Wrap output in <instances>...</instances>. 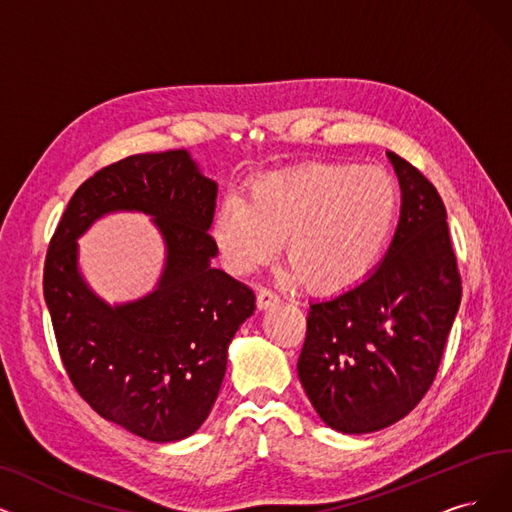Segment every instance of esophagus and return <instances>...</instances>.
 <instances>
[{
  "mask_svg": "<svg viewBox=\"0 0 512 512\" xmlns=\"http://www.w3.org/2000/svg\"><path fill=\"white\" fill-rule=\"evenodd\" d=\"M281 298L277 292L269 290V288H258V296H256V302H258V309H269V306L277 304Z\"/></svg>",
  "mask_w": 512,
  "mask_h": 512,
  "instance_id": "1",
  "label": "esophagus"
}]
</instances>
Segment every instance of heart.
<instances>
[{"label": "heart", "mask_w": 512, "mask_h": 512, "mask_svg": "<svg viewBox=\"0 0 512 512\" xmlns=\"http://www.w3.org/2000/svg\"><path fill=\"white\" fill-rule=\"evenodd\" d=\"M399 210L397 182L382 170L304 163L252 180L245 201H224L212 239L235 275L267 264L285 239L290 279H306L319 294H338L378 267Z\"/></svg>", "instance_id": "obj_1"}]
</instances>
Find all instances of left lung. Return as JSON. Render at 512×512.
Masks as SVG:
<instances>
[{
  "mask_svg": "<svg viewBox=\"0 0 512 512\" xmlns=\"http://www.w3.org/2000/svg\"><path fill=\"white\" fill-rule=\"evenodd\" d=\"M388 157L403 199L391 248L365 281L311 304L298 359L321 420L349 435L391 426L422 401L462 300L441 195L410 161Z\"/></svg>",
  "mask_w": 512,
  "mask_h": 512,
  "instance_id": "obj_1",
  "label": "left lung"
}]
</instances>
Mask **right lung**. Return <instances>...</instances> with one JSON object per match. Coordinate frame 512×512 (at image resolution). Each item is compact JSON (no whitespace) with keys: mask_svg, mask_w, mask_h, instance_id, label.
<instances>
[{"mask_svg":"<svg viewBox=\"0 0 512 512\" xmlns=\"http://www.w3.org/2000/svg\"><path fill=\"white\" fill-rule=\"evenodd\" d=\"M214 206L216 182L187 151L130 155L81 182L48 245L44 298L65 372L96 414L142 439L197 431L218 397L229 344L256 309L248 285L210 267ZM113 209L155 215L169 245L158 290L115 310L80 281L74 243Z\"/></svg>","mask_w":512,"mask_h":512,"instance_id":"1","label":"right lung"}]
</instances>
